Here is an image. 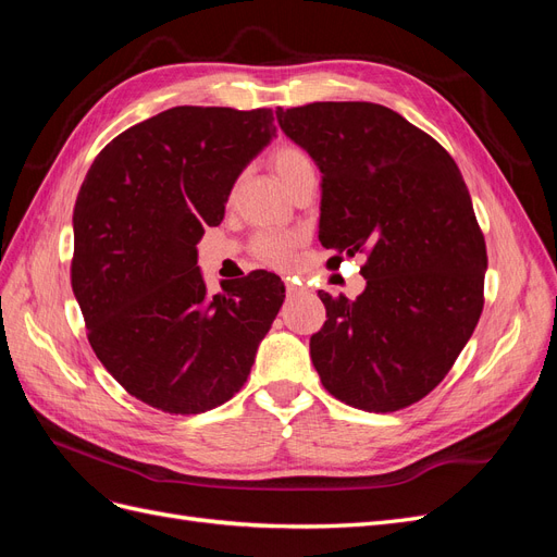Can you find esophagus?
<instances>
[{
    "instance_id": "esophagus-1",
    "label": "esophagus",
    "mask_w": 557,
    "mask_h": 557,
    "mask_svg": "<svg viewBox=\"0 0 557 557\" xmlns=\"http://www.w3.org/2000/svg\"><path fill=\"white\" fill-rule=\"evenodd\" d=\"M285 290H288V297H295L301 293V285L295 278H285Z\"/></svg>"
}]
</instances>
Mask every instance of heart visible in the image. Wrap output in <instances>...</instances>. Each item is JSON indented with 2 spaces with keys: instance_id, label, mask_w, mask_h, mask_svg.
I'll list each match as a JSON object with an SVG mask.
<instances>
[{
  "instance_id": "heart-1",
  "label": "heart",
  "mask_w": 557,
  "mask_h": 557,
  "mask_svg": "<svg viewBox=\"0 0 557 557\" xmlns=\"http://www.w3.org/2000/svg\"><path fill=\"white\" fill-rule=\"evenodd\" d=\"M269 162H272L276 176L283 181L285 188L307 172L313 170V160L305 148H299L295 144H281L272 150L269 156ZM299 246V237L295 234H281V232H262L252 242V252L256 258L269 267H288L295 258V250Z\"/></svg>"
}]
</instances>
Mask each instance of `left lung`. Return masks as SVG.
I'll return each mask as SVG.
<instances>
[{"mask_svg": "<svg viewBox=\"0 0 557 557\" xmlns=\"http://www.w3.org/2000/svg\"><path fill=\"white\" fill-rule=\"evenodd\" d=\"M323 174L318 239L334 264L364 252L356 299L320 290L311 336L325 391L372 413L411 407L450 372L483 311L485 239L458 164L430 134L372 102L278 109Z\"/></svg>", "mask_w": 557, "mask_h": 557, "instance_id": "1", "label": "left lung"}]
</instances>
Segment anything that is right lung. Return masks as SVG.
Returning a JSON list of instances; mask_svg holds the SVG:
<instances>
[{"label": "right lung", "mask_w": 557, "mask_h": 557, "mask_svg": "<svg viewBox=\"0 0 557 557\" xmlns=\"http://www.w3.org/2000/svg\"><path fill=\"white\" fill-rule=\"evenodd\" d=\"M274 111L174 107L107 144L74 207L72 288L88 342L125 391L164 413H205L242 391L283 305L276 274L209 297L197 244L221 225Z\"/></svg>", "instance_id": "add662e5"}]
</instances>
